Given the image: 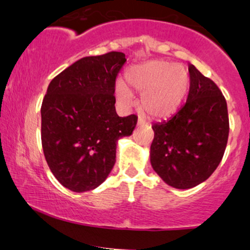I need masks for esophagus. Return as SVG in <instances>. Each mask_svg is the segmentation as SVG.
Instances as JSON below:
<instances>
[{
  "label": "esophagus",
  "mask_w": 250,
  "mask_h": 250,
  "mask_svg": "<svg viewBox=\"0 0 250 250\" xmlns=\"http://www.w3.org/2000/svg\"><path fill=\"white\" fill-rule=\"evenodd\" d=\"M138 125H147L146 120H145L142 116H139V119H138Z\"/></svg>",
  "instance_id": "esophagus-1"
}]
</instances>
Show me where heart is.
<instances>
[{
    "label": "heart",
    "instance_id": "1",
    "mask_svg": "<svg viewBox=\"0 0 250 250\" xmlns=\"http://www.w3.org/2000/svg\"><path fill=\"white\" fill-rule=\"evenodd\" d=\"M125 79L131 89L142 94L144 111L155 119L168 117L177 111L190 85L188 68L165 60L130 67ZM116 96L123 104L131 103L129 90L123 84L116 85Z\"/></svg>",
    "mask_w": 250,
    "mask_h": 250
}]
</instances>
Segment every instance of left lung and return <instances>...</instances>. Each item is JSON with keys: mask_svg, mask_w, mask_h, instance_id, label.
I'll use <instances>...</instances> for the list:
<instances>
[{"mask_svg": "<svg viewBox=\"0 0 250 250\" xmlns=\"http://www.w3.org/2000/svg\"><path fill=\"white\" fill-rule=\"evenodd\" d=\"M188 100L169 120L154 123L150 164L175 188L205 182L222 161L229 136L227 101L219 87L188 65Z\"/></svg>", "mask_w": 250, "mask_h": 250, "instance_id": "8db88e82", "label": "left lung"}]
</instances>
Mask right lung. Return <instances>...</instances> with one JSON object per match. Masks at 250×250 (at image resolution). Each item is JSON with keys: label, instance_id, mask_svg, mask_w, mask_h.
I'll use <instances>...</instances> for the list:
<instances>
[{"label": "right lung", "instance_id": "1", "mask_svg": "<svg viewBox=\"0 0 250 250\" xmlns=\"http://www.w3.org/2000/svg\"><path fill=\"white\" fill-rule=\"evenodd\" d=\"M127 62L122 52L77 60L54 77L41 105V144L49 169L75 192L94 190L116 161L117 140L129 136L136 115L115 110V83Z\"/></svg>", "mask_w": 250, "mask_h": 250}]
</instances>
